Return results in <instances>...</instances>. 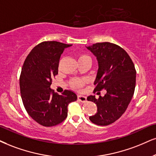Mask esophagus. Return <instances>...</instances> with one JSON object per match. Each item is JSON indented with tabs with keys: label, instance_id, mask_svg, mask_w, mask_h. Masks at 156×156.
I'll use <instances>...</instances> for the list:
<instances>
[{
	"label": "esophagus",
	"instance_id": "esophagus-1",
	"mask_svg": "<svg viewBox=\"0 0 156 156\" xmlns=\"http://www.w3.org/2000/svg\"><path fill=\"white\" fill-rule=\"evenodd\" d=\"M77 98L79 101L80 102H82V103H85L86 101H87V98L85 97V96H83V95H78Z\"/></svg>",
	"mask_w": 156,
	"mask_h": 156
}]
</instances>
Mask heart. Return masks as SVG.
I'll list each match as a JSON object with an SVG mask.
<instances>
[{
    "label": "heart",
    "mask_w": 156,
    "mask_h": 156,
    "mask_svg": "<svg viewBox=\"0 0 156 156\" xmlns=\"http://www.w3.org/2000/svg\"><path fill=\"white\" fill-rule=\"evenodd\" d=\"M86 60H90V57L87 54H84V53H80L78 55V61H86ZM87 83V81L84 79L80 80V79H74V80H71L70 81V86L71 87L75 90H80L83 86Z\"/></svg>",
    "instance_id": "b5f03b06"
}]
</instances>
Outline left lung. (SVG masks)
I'll use <instances>...</instances> for the list:
<instances>
[{"label": "left lung", "instance_id": "obj_1", "mask_svg": "<svg viewBox=\"0 0 156 156\" xmlns=\"http://www.w3.org/2000/svg\"><path fill=\"white\" fill-rule=\"evenodd\" d=\"M87 48L98 62L94 93L106 90V94L98 99L94 95L87 97L98 108L89 119L93 124L107 126L116 122L127 108L135 89L136 70L128 53L116 44L98 43Z\"/></svg>", "mask_w": 156, "mask_h": 156}]
</instances>
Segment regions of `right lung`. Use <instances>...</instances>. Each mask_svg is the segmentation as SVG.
<instances>
[{
    "label": "right lung",
    "instance_id": "add662e5",
    "mask_svg": "<svg viewBox=\"0 0 156 156\" xmlns=\"http://www.w3.org/2000/svg\"><path fill=\"white\" fill-rule=\"evenodd\" d=\"M68 45L56 41H45L36 45L23 64L20 78V93L28 114L44 126H53L66 119L68 105L76 101L74 92L61 94L51 89L52 78L58 74L61 55Z\"/></svg>",
    "mask_w": 156,
    "mask_h": 156
}]
</instances>
